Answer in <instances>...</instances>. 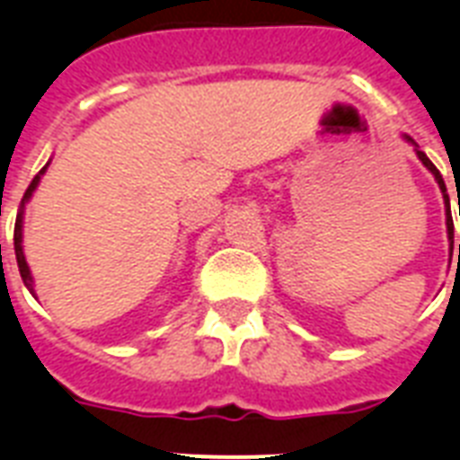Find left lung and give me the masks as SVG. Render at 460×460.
<instances>
[{
	"mask_svg": "<svg viewBox=\"0 0 460 460\" xmlns=\"http://www.w3.org/2000/svg\"><path fill=\"white\" fill-rule=\"evenodd\" d=\"M406 140H411L406 136ZM411 143H413V140H411ZM415 155H418V159H420L422 164L428 166L429 172L435 173V179H437V183H439V188H442V195H444V202H447V231H449V238H451V245H454V219H451V209H449V193H447V186H444V179H442V173H439V169H437L435 164H432V162H429V157L425 153H422V150H415ZM458 217H460V212H458ZM458 260H460V243H458Z\"/></svg>",
	"mask_w": 460,
	"mask_h": 460,
	"instance_id": "1",
	"label": "left lung"
}]
</instances>
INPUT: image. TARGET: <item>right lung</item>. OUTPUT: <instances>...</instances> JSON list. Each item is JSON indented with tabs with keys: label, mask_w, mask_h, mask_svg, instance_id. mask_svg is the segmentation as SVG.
Here are the masks:
<instances>
[{
	"label": "right lung",
	"mask_w": 460,
	"mask_h": 460,
	"mask_svg": "<svg viewBox=\"0 0 460 460\" xmlns=\"http://www.w3.org/2000/svg\"><path fill=\"white\" fill-rule=\"evenodd\" d=\"M45 169L47 166H42L38 176L31 181V186H28V190H25V195H23V202H21V212H18V217H16V226H13V251H16L18 272H21V279H23V284L28 287V291H31L32 296H35V291H32V277H31V270H28V262H25V255H23V205L31 200L32 190L38 188L40 176L45 173Z\"/></svg>",
	"instance_id": "add662e5"
}]
</instances>
